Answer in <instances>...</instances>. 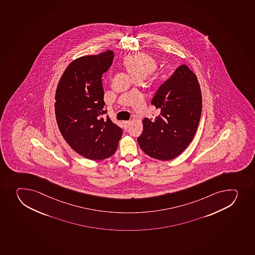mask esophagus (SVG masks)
I'll return each instance as SVG.
<instances>
[{
  "label": "esophagus",
  "mask_w": 255,
  "mask_h": 255,
  "mask_svg": "<svg viewBox=\"0 0 255 255\" xmlns=\"http://www.w3.org/2000/svg\"><path fill=\"white\" fill-rule=\"evenodd\" d=\"M129 123H130V121H122V124H123L124 128L125 129H127L128 128V126H129Z\"/></svg>",
  "instance_id": "obj_1"
}]
</instances>
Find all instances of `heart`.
Instances as JSON below:
<instances>
[{
    "label": "heart",
    "mask_w": 255,
    "mask_h": 255,
    "mask_svg": "<svg viewBox=\"0 0 255 255\" xmlns=\"http://www.w3.org/2000/svg\"><path fill=\"white\" fill-rule=\"evenodd\" d=\"M125 66L134 78L146 77L156 69L157 64L154 59L146 54L130 55L125 60Z\"/></svg>",
    "instance_id": "obj_1"
}]
</instances>
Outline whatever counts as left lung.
Returning a JSON list of instances; mask_svg holds the SVG:
<instances>
[{
	"mask_svg": "<svg viewBox=\"0 0 255 255\" xmlns=\"http://www.w3.org/2000/svg\"><path fill=\"white\" fill-rule=\"evenodd\" d=\"M151 105L159 115L154 120H143L139 145L154 159H174L192 141L199 126L202 96L196 76L186 65L179 66L160 85Z\"/></svg>",
	"mask_w": 255,
	"mask_h": 255,
	"instance_id": "8db88e82",
	"label": "left lung"
}]
</instances>
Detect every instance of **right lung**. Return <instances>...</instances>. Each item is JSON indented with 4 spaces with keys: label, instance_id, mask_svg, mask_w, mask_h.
I'll use <instances>...</instances> for the list:
<instances>
[{
    "label": "right lung",
    "instance_id": "obj_1",
    "mask_svg": "<svg viewBox=\"0 0 255 255\" xmlns=\"http://www.w3.org/2000/svg\"><path fill=\"white\" fill-rule=\"evenodd\" d=\"M113 59L110 50L76 59L66 68L56 89L55 111L62 136L75 151L93 160L111 156L123 133L104 107L101 77Z\"/></svg>",
    "mask_w": 255,
    "mask_h": 255
}]
</instances>
